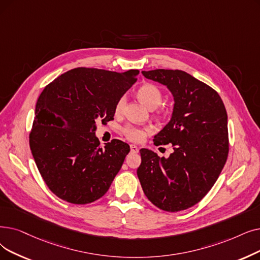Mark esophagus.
I'll use <instances>...</instances> for the list:
<instances>
[{"label": "esophagus", "mask_w": 260, "mask_h": 260, "mask_svg": "<svg viewBox=\"0 0 260 260\" xmlns=\"http://www.w3.org/2000/svg\"><path fill=\"white\" fill-rule=\"evenodd\" d=\"M138 151H139V149H138L137 145L131 144V152H132V153H138Z\"/></svg>", "instance_id": "obj_1"}]
</instances>
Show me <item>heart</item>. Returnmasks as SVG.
<instances>
[{"mask_svg":"<svg viewBox=\"0 0 260 260\" xmlns=\"http://www.w3.org/2000/svg\"><path fill=\"white\" fill-rule=\"evenodd\" d=\"M137 95L141 102L149 108H156L157 106L160 105L162 101V94L159 88L153 84H144L140 86L137 91ZM124 104H125V98L121 96L117 101L116 106H115L116 114H120V112L123 110ZM123 133L127 139L132 141H140L145 137L146 134L150 133V129L140 128L136 126H126L123 129Z\"/></svg>","mask_w":260,"mask_h":260,"instance_id":"1","label":"heart"}]
</instances>
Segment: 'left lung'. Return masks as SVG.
<instances>
[{
	"label": "left lung",
	"mask_w": 260,
	"mask_h": 260,
	"mask_svg": "<svg viewBox=\"0 0 260 260\" xmlns=\"http://www.w3.org/2000/svg\"><path fill=\"white\" fill-rule=\"evenodd\" d=\"M174 99L171 120L154 136L173 153L159 157L141 149L137 170L143 192L155 206L175 212L196 205L214 183L229 155L228 114L216 90L180 70L142 71Z\"/></svg>",
	"instance_id": "1"
}]
</instances>
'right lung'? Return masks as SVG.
<instances>
[{
    "mask_svg": "<svg viewBox=\"0 0 260 260\" xmlns=\"http://www.w3.org/2000/svg\"><path fill=\"white\" fill-rule=\"evenodd\" d=\"M138 74V70L118 73L76 68L43 89L29 146L55 196L72 204H88L107 192L129 145L114 139L100 148L96 122L114 120L117 101L136 83Z\"/></svg>",
    "mask_w": 260,
    "mask_h": 260,
    "instance_id": "add662e5",
    "label": "right lung"
}]
</instances>
